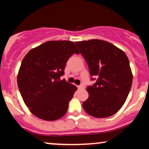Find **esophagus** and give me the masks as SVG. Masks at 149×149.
Returning a JSON list of instances; mask_svg holds the SVG:
<instances>
[{"label":"esophagus","mask_w":149,"mask_h":149,"mask_svg":"<svg viewBox=\"0 0 149 149\" xmlns=\"http://www.w3.org/2000/svg\"><path fill=\"white\" fill-rule=\"evenodd\" d=\"M84 88H85V86H84V85H83V84H81L78 86V89H80V90H83V89H84Z\"/></svg>","instance_id":"1"}]
</instances>
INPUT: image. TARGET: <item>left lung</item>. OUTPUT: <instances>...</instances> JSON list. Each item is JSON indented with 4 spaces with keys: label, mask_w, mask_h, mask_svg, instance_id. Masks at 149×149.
<instances>
[{
    "label": "left lung",
    "mask_w": 149,
    "mask_h": 149,
    "mask_svg": "<svg viewBox=\"0 0 149 149\" xmlns=\"http://www.w3.org/2000/svg\"><path fill=\"white\" fill-rule=\"evenodd\" d=\"M88 65L92 80L88 86L89 97L83 102L87 113L107 118L117 113L125 102L132 83L129 59L123 51L102 40L76 42Z\"/></svg>",
    "instance_id": "8db88e82"
}]
</instances>
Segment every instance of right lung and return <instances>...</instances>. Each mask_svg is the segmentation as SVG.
I'll list each match as a JSON object with an SVG mask.
<instances>
[{
  "instance_id": "right-lung-1",
  "label": "right lung",
  "mask_w": 149,
  "mask_h": 149,
  "mask_svg": "<svg viewBox=\"0 0 149 149\" xmlns=\"http://www.w3.org/2000/svg\"><path fill=\"white\" fill-rule=\"evenodd\" d=\"M74 53L79 54L74 42L51 40L31 49L22 60L18 88L25 104L36 117L53 121L66 114L77 88L60 77Z\"/></svg>"
}]
</instances>
